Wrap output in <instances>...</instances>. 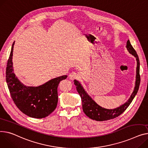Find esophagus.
<instances>
[{
    "label": "esophagus",
    "instance_id": "obj_1",
    "mask_svg": "<svg viewBox=\"0 0 148 148\" xmlns=\"http://www.w3.org/2000/svg\"><path fill=\"white\" fill-rule=\"evenodd\" d=\"M77 78H78V74L75 72H72L70 74V75H69V78H70V80H74Z\"/></svg>",
    "mask_w": 148,
    "mask_h": 148
}]
</instances>
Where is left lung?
I'll return each instance as SVG.
<instances>
[{"label":"left lung","instance_id":"obj_1","mask_svg":"<svg viewBox=\"0 0 148 148\" xmlns=\"http://www.w3.org/2000/svg\"><path fill=\"white\" fill-rule=\"evenodd\" d=\"M126 47L129 53L136 58L137 65L136 68V80L134 90L132 94L130 97L129 98V99L120 107H118L113 110H108L102 108L101 106L98 105L87 95V93L84 90V88L79 82L76 80H74V84L76 86L77 90L81 97L83 112L88 117H89L92 120L98 121H103L114 119L115 118L119 116L121 114H123L126 110L127 108L129 107V106L133 100L134 97L136 95L137 92H138L140 83V61L139 56L137 55L133 46H132L129 40L127 41Z\"/></svg>","mask_w":148,"mask_h":148}]
</instances>
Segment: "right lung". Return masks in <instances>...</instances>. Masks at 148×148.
I'll use <instances>...</instances> for the list:
<instances>
[{
	"label": "right lung",
	"instance_id": "obj_1",
	"mask_svg": "<svg viewBox=\"0 0 148 148\" xmlns=\"http://www.w3.org/2000/svg\"><path fill=\"white\" fill-rule=\"evenodd\" d=\"M14 45V42L6 69V80L12 99L18 109L27 116L36 119L45 118L55 110L58 101V84L66 79L67 75L53 78L38 87L24 86L13 72Z\"/></svg>",
	"mask_w": 148,
	"mask_h": 148
}]
</instances>
